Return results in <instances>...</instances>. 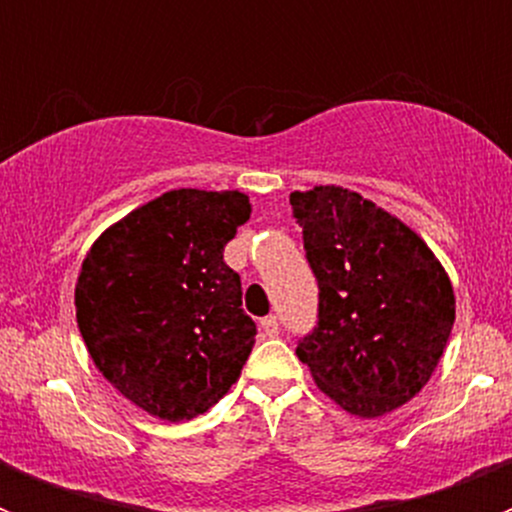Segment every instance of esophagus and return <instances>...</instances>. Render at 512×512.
<instances>
[{
  "mask_svg": "<svg viewBox=\"0 0 512 512\" xmlns=\"http://www.w3.org/2000/svg\"><path fill=\"white\" fill-rule=\"evenodd\" d=\"M261 330H264V336H269V338L279 336V318H277V315H269V318L261 320Z\"/></svg>",
  "mask_w": 512,
  "mask_h": 512,
  "instance_id": "1",
  "label": "esophagus"
}]
</instances>
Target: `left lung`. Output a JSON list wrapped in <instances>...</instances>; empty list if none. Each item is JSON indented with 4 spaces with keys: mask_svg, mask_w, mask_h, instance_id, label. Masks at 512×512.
<instances>
[{
    "mask_svg": "<svg viewBox=\"0 0 512 512\" xmlns=\"http://www.w3.org/2000/svg\"><path fill=\"white\" fill-rule=\"evenodd\" d=\"M318 282V323L297 341L320 390L361 418L392 413L431 379L454 325V289L418 235L361 194H289Z\"/></svg>",
    "mask_w": 512,
    "mask_h": 512,
    "instance_id": "obj_1",
    "label": "left lung"
}]
</instances>
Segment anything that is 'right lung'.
I'll list each match as a JSON object with an SVG mask.
<instances>
[{"label": "right lung", "instance_id": "add662e5", "mask_svg": "<svg viewBox=\"0 0 512 512\" xmlns=\"http://www.w3.org/2000/svg\"><path fill=\"white\" fill-rule=\"evenodd\" d=\"M248 217L241 192L174 189L104 230L81 264V338L148 415L192 420L241 377L256 323L223 251Z\"/></svg>", "mask_w": 512, "mask_h": 512}]
</instances>
